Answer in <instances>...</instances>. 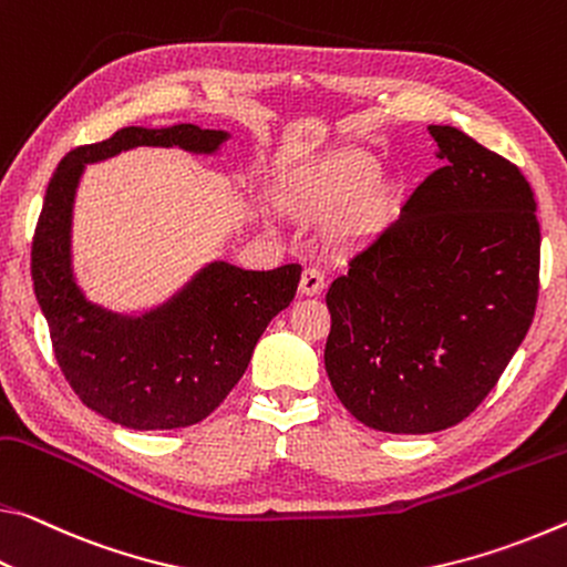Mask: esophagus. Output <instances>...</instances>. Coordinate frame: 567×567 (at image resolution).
Returning <instances> with one entry per match:
<instances>
[{"label": "esophagus", "mask_w": 567, "mask_h": 567, "mask_svg": "<svg viewBox=\"0 0 567 567\" xmlns=\"http://www.w3.org/2000/svg\"><path fill=\"white\" fill-rule=\"evenodd\" d=\"M323 291V276L317 268H306L299 281V293L301 296H317Z\"/></svg>", "instance_id": "esophagus-1"}]
</instances>
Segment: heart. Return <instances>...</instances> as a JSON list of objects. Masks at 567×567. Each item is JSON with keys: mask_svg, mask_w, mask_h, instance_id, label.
<instances>
[{"mask_svg": "<svg viewBox=\"0 0 567 567\" xmlns=\"http://www.w3.org/2000/svg\"><path fill=\"white\" fill-rule=\"evenodd\" d=\"M377 178L379 163L374 157L361 151H344L296 175L284 185L278 198L291 216L306 223H323L357 203L339 226L341 238H354L367 223L369 190Z\"/></svg>", "mask_w": 567, "mask_h": 567, "instance_id": "b5f03b06", "label": "heart"}]
</instances>
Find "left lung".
I'll use <instances>...</instances> for the list:
<instances>
[{"label":"left lung","instance_id":"1","mask_svg":"<svg viewBox=\"0 0 567 567\" xmlns=\"http://www.w3.org/2000/svg\"><path fill=\"white\" fill-rule=\"evenodd\" d=\"M444 165L327 293L323 367L361 424L447 430L497 384L535 317L540 226L513 163L430 125Z\"/></svg>","mask_w":567,"mask_h":567}]
</instances>
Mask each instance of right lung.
Here are the masks:
<instances>
[{
	"label": "right lung",
	"mask_w": 567,
	"mask_h": 567,
	"mask_svg": "<svg viewBox=\"0 0 567 567\" xmlns=\"http://www.w3.org/2000/svg\"><path fill=\"white\" fill-rule=\"evenodd\" d=\"M228 130L123 127L62 157L32 240V281L54 357L82 404L127 430L198 424L238 384L268 323L291 303L301 266L246 271L200 266L161 303L113 311L92 301L74 274V200L87 165L137 145L218 155Z\"/></svg>",
	"instance_id": "add662e5"
}]
</instances>
